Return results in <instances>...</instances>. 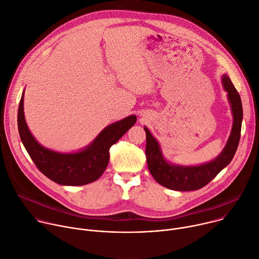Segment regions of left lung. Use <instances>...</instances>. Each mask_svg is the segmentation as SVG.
I'll return each mask as SVG.
<instances>
[{"mask_svg": "<svg viewBox=\"0 0 259 259\" xmlns=\"http://www.w3.org/2000/svg\"><path fill=\"white\" fill-rule=\"evenodd\" d=\"M222 82L230 102L233 125L224 150L215 160L198 166L170 165L162 157L157 140L152 136L148 128L145 127L147 134L146 156L148 167L153 178L160 185L177 191L198 190L207 185L232 160L241 138L243 106L240 94L232 84L230 78L227 75H223Z\"/></svg>", "mask_w": 259, "mask_h": 259, "instance_id": "obj_1", "label": "left lung"}]
</instances>
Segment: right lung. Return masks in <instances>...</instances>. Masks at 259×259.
<instances>
[{
	"label": "right lung",
	"mask_w": 259,
	"mask_h": 259,
	"mask_svg": "<svg viewBox=\"0 0 259 259\" xmlns=\"http://www.w3.org/2000/svg\"><path fill=\"white\" fill-rule=\"evenodd\" d=\"M136 116L106 127L85 150L73 154H61L40 146L31 134L23 114V94L19 101L17 126L21 142L37 168L60 185L81 186L98 180L109 162V149L134 124Z\"/></svg>",
	"instance_id": "obj_1"
}]
</instances>
